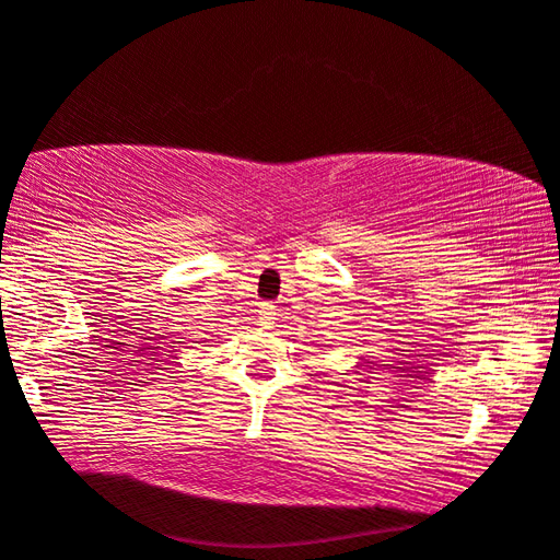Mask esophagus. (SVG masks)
I'll use <instances>...</instances> for the list:
<instances>
[{"mask_svg":"<svg viewBox=\"0 0 560 560\" xmlns=\"http://www.w3.org/2000/svg\"><path fill=\"white\" fill-rule=\"evenodd\" d=\"M275 315H278V307H275V305H262L260 307V325L262 327H272L275 325Z\"/></svg>","mask_w":560,"mask_h":560,"instance_id":"34e87169","label":"esophagus"}]
</instances>
